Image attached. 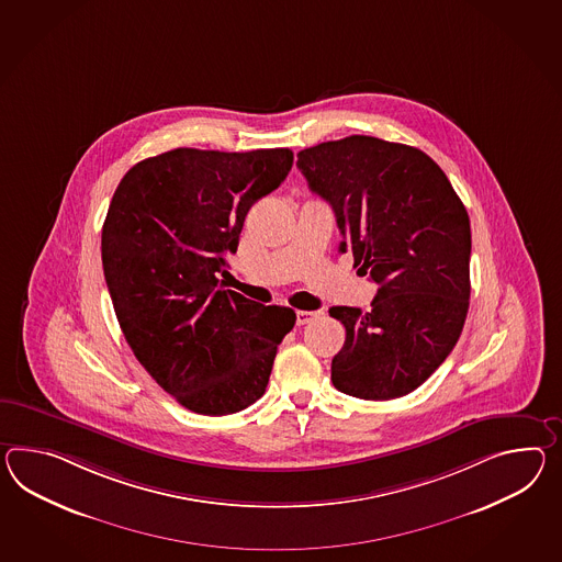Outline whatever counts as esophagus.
Segmentation results:
<instances>
[{
    "label": "esophagus",
    "mask_w": 562,
    "mask_h": 562,
    "mask_svg": "<svg viewBox=\"0 0 562 562\" xmlns=\"http://www.w3.org/2000/svg\"><path fill=\"white\" fill-rule=\"evenodd\" d=\"M318 315H321V313H316V311H299V313H296V325L302 327V325L315 321Z\"/></svg>",
    "instance_id": "34e87169"
}]
</instances>
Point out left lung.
<instances>
[{
    "mask_svg": "<svg viewBox=\"0 0 562 562\" xmlns=\"http://www.w3.org/2000/svg\"><path fill=\"white\" fill-rule=\"evenodd\" d=\"M308 189L335 211L341 251L378 284L371 311L333 306L347 330L330 363L349 396L392 400L449 357L469 311L471 225L461 199L425 151L349 136L299 151Z\"/></svg>",
    "mask_w": 562,
    "mask_h": 562,
    "instance_id": "obj_1",
    "label": "left lung"
}]
</instances>
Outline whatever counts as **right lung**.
<instances>
[{
	"label": "right lung",
	"instance_id": "right-lung-1",
	"mask_svg": "<svg viewBox=\"0 0 562 562\" xmlns=\"http://www.w3.org/2000/svg\"><path fill=\"white\" fill-rule=\"evenodd\" d=\"M288 148H177L125 172L101 232L103 274L125 341L184 408L223 416L260 400L296 323L220 286L247 211L286 179Z\"/></svg>",
	"mask_w": 562,
	"mask_h": 562
}]
</instances>
